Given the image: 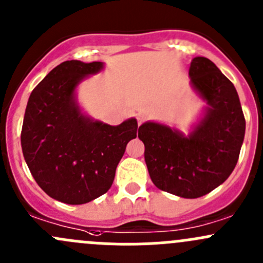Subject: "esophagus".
I'll return each mask as SVG.
<instances>
[{
	"label": "esophagus",
	"instance_id": "1",
	"mask_svg": "<svg viewBox=\"0 0 263 263\" xmlns=\"http://www.w3.org/2000/svg\"><path fill=\"white\" fill-rule=\"evenodd\" d=\"M144 121H145V116L144 115H137V123H139V126H140V124L144 123Z\"/></svg>",
	"mask_w": 263,
	"mask_h": 263
}]
</instances>
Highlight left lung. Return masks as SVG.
Masks as SVG:
<instances>
[{"instance_id":"1","label":"left lung","mask_w":263,"mask_h":263,"mask_svg":"<svg viewBox=\"0 0 263 263\" xmlns=\"http://www.w3.org/2000/svg\"><path fill=\"white\" fill-rule=\"evenodd\" d=\"M190 78L210 107L188 137L163 124L140 126L145 161L154 184L164 192L197 198L227 181L237 165L246 119L233 82L209 58L191 62Z\"/></svg>"}]
</instances>
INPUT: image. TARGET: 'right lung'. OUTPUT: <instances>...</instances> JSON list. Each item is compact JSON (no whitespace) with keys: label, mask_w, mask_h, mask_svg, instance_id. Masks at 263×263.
<instances>
[{"label":"right lung","mask_w":263,"mask_h":263,"mask_svg":"<svg viewBox=\"0 0 263 263\" xmlns=\"http://www.w3.org/2000/svg\"><path fill=\"white\" fill-rule=\"evenodd\" d=\"M102 67V62H62L34 87L24 116L21 147L31 176L47 195L68 205L104 195L136 137V119L109 126L90 121L76 105V85Z\"/></svg>","instance_id":"1"}]
</instances>
